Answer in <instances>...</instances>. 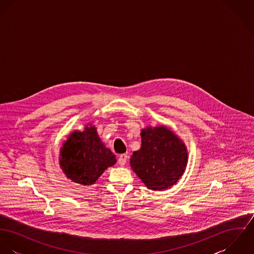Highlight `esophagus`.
Masks as SVG:
<instances>
[{
	"label": "esophagus",
	"instance_id": "1",
	"mask_svg": "<svg viewBox=\"0 0 254 254\" xmlns=\"http://www.w3.org/2000/svg\"><path fill=\"white\" fill-rule=\"evenodd\" d=\"M127 159H128V155H127L126 153L120 154L119 157H118V163H119V165H121V166L125 165V163L127 162Z\"/></svg>",
	"mask_w": 254,
	"mask_h": 254
}]
</instances>
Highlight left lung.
Returning a JSON list of instances; mask_svg holds the SVG:
<instances>
[{
  "mask_svg": "<svg viewBox=\"0 0 254 254\" xmlns=\"http://www.w3.org/2000/svg\"><path fill=\"white\" fill-rule=\"evenodd\" d=\"M142 146L130 159L133 171L150 190L173 186L185 171L188 153L186 145L166 127L142 130Z\"/></svg>",
  "mask_w": 254,
  "mask_h": 254,
  "instance_id": "1",
  "label": "left lung"
}]
</instances>
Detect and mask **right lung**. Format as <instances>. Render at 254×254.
Wrapping results in <instances>:
<instances>
[{"mask_svg": "<svg viewBox=\"0 0 254 254\" xmlns=\"http://www.w3.org/2000/svg\"><path fill=\"white\" fill-rule=\"evenodd\" d=\"M96 130L91 126L83 132H73L61 149V166L75 183L92 185L116 163L115 155L102 143Z\"/></svg>", "mask_w": 254, "mask_h": 254, "instance_id": "1", "label": "right lung"}]
</instances>
